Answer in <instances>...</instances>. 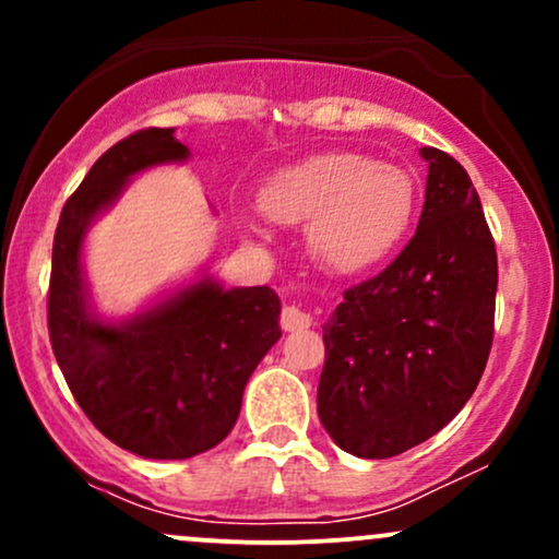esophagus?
I'll return each instance as SVG.
<instances>
[{"label":"esophagus","instance_id":"esophagus-1","mask_svg":"<svg viewBox=\"0 0 559 559\" xmlns=\"http://www.w3.org/2000/svg\"><path fill=\"white\" fill-rule=\"evenodd\" d=\"M312 325V318L310 312L301 310L299 305H286L284 310H281V329L294 333V331H305Z\"/></svg>","mask_w":559,"mask_h":559}]
</instances>
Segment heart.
<instances>
[{"label":"heart","mask_w":559,"mask_h":559,"mask_svg":"<svg viewBox=\"0 0 559 559\" xmlns=\"http://www.w3.org/2000/svg\"><path fill=\"white\" fill-rule=\"evenodd\" d=\"M260 207L284 226L310 223V247L325 267L362 273L404 241L418 186L400 165L323 152L275 173L260 189Z\"/></svg>","instance_id":"heart-1"}]
</instances>
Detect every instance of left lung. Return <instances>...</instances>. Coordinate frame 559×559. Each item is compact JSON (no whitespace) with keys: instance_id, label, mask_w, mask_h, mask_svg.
<instances>
[{"instance_id":"1","label":"left lung","mask_w":559,"mask_h":559,"mask_svg":"<svg viewBox=\"0 0 559 559\" xmlns=\"http://www.w3.org/2000/svg\"><path fill=\"white\" fill-rule=\"evenodd\" d=\"M420 155L418 230L386 271L346 288L323 329L320 423L365 460L439 433L476 391L493 342L497 247L480 199L452 155Z\"/></svg>"}]
</instances>
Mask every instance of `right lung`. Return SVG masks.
<instances>
[{
  "label": "right lung",
  "mask_w": 559,
  "mask_h": 559,
  "mask_svg": "<svg viewBox=\"0 0 559 559\" xmlns=\"http://www.w3.org/2000/svg\"><path fill=\"white\" fill-rule=\"evenodd\" d=\"M186 155L173 128L118 141L68 197L52 243L47 325L57 365L96 431L150 460H186L221 444L249 376L281 338V299L267 286L226 292L202 278L123 325L88 312L81 278L88 221L133 173Z\"/></svg>",
  "instance_id": "obj_1"
}]
</instances>
